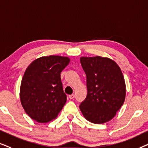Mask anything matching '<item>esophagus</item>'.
<instances>
[{
  "label": "esophagus",
  "mask_w": 148,
  "mask_h": 148,
  "mask_svg": "<svg viewBox=\"0 0 148 148\" xmlns=\"http://www.w3.org/2000/svg\"><path fill=\"white\" fill-rule=\"evenodd\" d=\"M69 97H70V99H74V97H75V95H74V94L70 95H69Z\"/></svg>",
  "instance_id": "esophagus-1"
}]
</instances>
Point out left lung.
<instances>
[{"label":"left lung","instance_id":"obj_1","mask_svg":"<svg viewBox=\"0 0 148 148\" xmlns=\"http://www.w3.org/2000/svg\"><path fill=\"white\" fill-rule=\"evenodd\" d=\"M86 76L87 95L80 109L90 123L102 124L113 119L124 103L126 86L120 67L113 60L97 56L82 57Z\"/></svg>","mask_w":148,"mask_h":148}]
</instances>
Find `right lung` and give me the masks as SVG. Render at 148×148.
Returning <instances> with one entry per match:
<instances>
[{
	"label": "right lung",
	"mask_w": 148,
	"mask_h": 148,
	"mask_svg": "<svg viewBox=\"0 0 148 148\" xmlns=\"http://www.w3.org/2000/svg\"><path fill=\"white\" fill-rule=\"evenodd\" d=\"M67 57L50 56L36 59L27 67L20 86V100L26 114L38 123L58 116L67 101L60 74L68 66Z\"/></svg>",
	"instance_id": "1"
}]
</instances>
